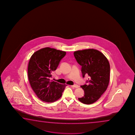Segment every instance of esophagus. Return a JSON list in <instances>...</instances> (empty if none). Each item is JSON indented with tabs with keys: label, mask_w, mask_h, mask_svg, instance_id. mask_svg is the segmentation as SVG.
I'll return each mask as SVG.
<instances>
[{
	"label": "esophagus",
	"mask_w": 135,
	"mask_h": 135,
	"mask_svg": "<svg viewBox=\"0 0 135 135\" xmlns=\"http://www.w3.org/2000/svg\"><path fill=\"white\" fill-rule=\"evenodd\" d=\"M71 87H75V88H78V87H79L78 85H76V84H75V85H71Z\"/></svg>",
	"instance_id": "obj_1"
}]
</instances>
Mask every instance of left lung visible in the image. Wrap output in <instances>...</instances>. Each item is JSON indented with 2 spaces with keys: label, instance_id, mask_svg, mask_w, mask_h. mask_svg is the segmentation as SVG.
Here are the masks:
<instances>
[{
  "label": "left lung",
  "instance_id": "left-lung-1",
  "mask_svg": "<svg viewBox=\"0 0 135 135\" xmlns=\"http://www.w3.org/2000/svg\"><path fill=\"white\" fill-rule=\"evenodd\" d=\"M74 55L82 66L83 78L85 75L89 76L85 85L81 86L84 90V95L78 100L84 104H92L101 97L107 88L110 81L109 62L102 53L94 49L76 51Z\"/></svg>",
  "mask_w": 135,
  "mask_h": 135
}]
</instances>
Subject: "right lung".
Here are the masks:
<instances>
[{
    "instance_id": "right-lung-1",
    "label": "right lung",
    "mask_w": 135,
    "mask_h": 135,
    "mask_svg": "<svg viewBox=\"0 0 135 135\" xmlns=\"http://www.w3.org/2000/svg\"><path fill=\"white\" fill-rule=\"evenodd\" d=\"M66 54L65 51L47 47L35 52L30 58L28 79L33 91L41 101L52 103L62 96L67 85L52 81L50 78Z\"/></svg>"
}]
</instances>
